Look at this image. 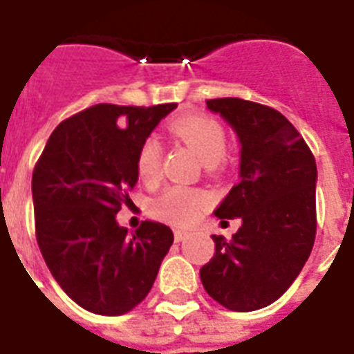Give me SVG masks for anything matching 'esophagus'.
<instances>
[{"label":"esophagus","instance_id":"obj_1","mask_svg":"<svg viewBox=\"0 0 354 354\" xmlns=\"http://www.w3.org/2000/svg\"><path fill=\"white\" fill-rule=\"evenodd\" d=\"M174 237H175V241L180 243V241H186V239L190 237V234H188V232H185V230H175Z\"/></svg>","mask_w":354,"mask_h":354}]
</instances>
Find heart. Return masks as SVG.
Segmentation results:
<instances>
[{
  "label": "heart",
  "mask_w": 354,
  "mask_h": 354,
  "mask_svg": "<svg viewBox=\"0 0 354 354\" xmlns=\"http://www.w3.org/2000/svg\"><path fill=\"white\" fill-rule=\"evenodd\" d=\"M169 131L175 137L185 140L199 159L205 164H216L223 159L226 151L225 129L216 118L208 115H186L175 118L169 124ZM160 164H162V148L155 137L146 138L138 149L137 174L144 183H155L160 177ZM210 203L208 195L199 190H190L183 186H171L155 201V214L164 221L174 225H188L199 216L201 210Z\"/></svg>",
  "instance_id": "obj_1"
}]
</instances>
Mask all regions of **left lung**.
<instances>
[{
	"label": "left lung",
	"instance_id": "1",
	"mask_svg": "<svg viewBox=\"0 0 354 354\" xmlns=\"http://www.w3.org/2000/svg\"><path fill=\"white\" fill-rule=\"evenodd\" d=\"M241 144L239 183L216 208L219 219L241 217L226 241L212 236L216 254L201 268L203 287L237 313L261 309L301 272L316 236V171L296 128L272 107L241 100H206Z\"/></svg>",
	"mask_w": 354,
	"mask_h": 354
}]
</instances>
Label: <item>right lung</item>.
<instances>
[{"instance_id": "right-lung-1", "label": "right lung", "mask_w": 354, "mask_h": 354, "mask_svg": "<svg viewBox=\"0 0 354 354\" xmlns=\"http://www.w3.org/2000/svg\"><path fill=\"white\" fill-rule=\"evenodd\" d=\"M177 104H97L58 124L32 171L36 239L53 278L89 313L120 316L153 287L174 243L162 223L118 226L131 203L137 155Z\"/></svg>"}]
</instances>
